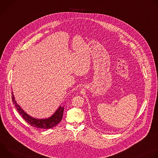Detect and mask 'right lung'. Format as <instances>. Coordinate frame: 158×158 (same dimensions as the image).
I'll use <instances>...</instances> for the list:
<instances>
[{
	"instance_id": "1",
	"label": "right lung",
	"mask_w": 158,
	"mask_h": 158,
	"mask_svg": "<svg viewBox=\"0 0 158 158\" xmlns=\"http://www.w3.org/2000/svg\"><path fill=\"white\" fill-rule=\"evenodd\" d=\"M12 100L16 109L19 112V114L21 115V116L24 118V119L28 124H29L31 126L33 127H35L37 128H40V129H50L57 125L62 119L63 112H64L63 107L60 106L51 117L45 119H38L33 118L31 116H29L26 112H25L20 108V107L17 104L16 101H15L12 93Z\"/></svg>"
}]
</instances>
